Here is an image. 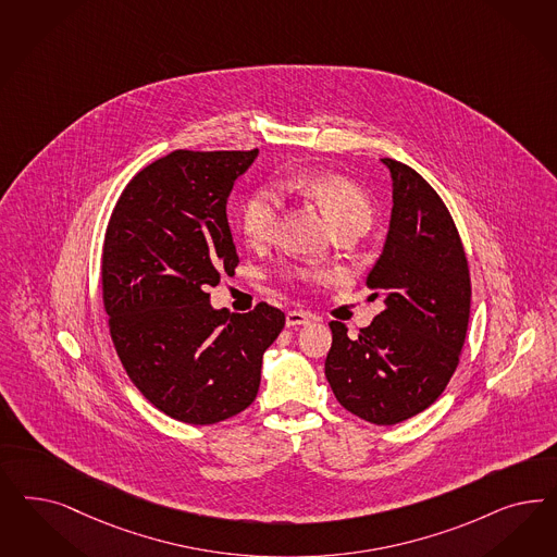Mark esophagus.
Wrapping results in <instances>:
<instances>
[{
    "mask_svg": "<svg viewBox=\"0 0 557 557\" xmlns=\"http://www.w3.org/2000/svg\"><path fill=\"white\" fill-rule=\"evenodd\" d=\"M313 320L311 313L307 311H299V309H293L287 313V325L288 327H297V325H307V323Z\"/></svg>",
    "mask_w": 557,
    "mask_h": 557,
    "instance_id": "esophagus-1",
    "label": "esophagus"
}]
</instances>
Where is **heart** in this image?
Here are the masks:
<instances>
[{
  "mask_svg": "<svg viewBox=\"0 0 557 557\" xmlns=\"http://www.w3.org/2000/svg\"><path fill=\"white\" fill-rule=\"evenodd\" d=\"M283 190H293L311 198L330 225L336 230L346 225L369 227L373 209L369 198L355 182L330 172H301L283 180ZM281 193L274 186H262L250 193L239 211V227L251 246H264L272 239L281 213ZM304 281H323L325 272H295Z\"/></svg>",
  "mask_w": 557,
  "mask_h": 557,
  "instance_id": "1",
  "label": "heart"
}]
</instances>
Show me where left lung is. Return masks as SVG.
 Segmentation results:
<instances>
[{"label": "left lung", "mask_w": 557, "mask_h": 557, "mask_svg": "<svg viewBox=\"0 0 557 557\" xmlns=\"http://www.w3.org/2000/svg\"><path fill=\"white\" fill-rule=\"evenodd\" d=\"M394 180L389 232L367 276L385 309L355 338L330 322L325 377L348 412L379 426L404 422L445 392L466 342L471 281L447 205L406 163L383 158Z\"/></svg>", "instance_id": "1"}]
</instances>
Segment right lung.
Returning <instances> with one entry per match:
<instances>
[{"mask_svg":"<svg viewBox=\"0 0 557 557\" xmlns=\"http://www.w3.org/2000/svg\"><path fill=\"white\" fill-rule=\"evenodd\" d=\"M258 149H176L137 172L102 246V301L126 375L160 412L215 424L244 412L285 313L260 301L235 315L207 288L239 264L227 198Z\"/></svg>","mask_w":557,"mask_h":557,"instance_id":"right-lung-1","label":"right lung"}]
</instances>
